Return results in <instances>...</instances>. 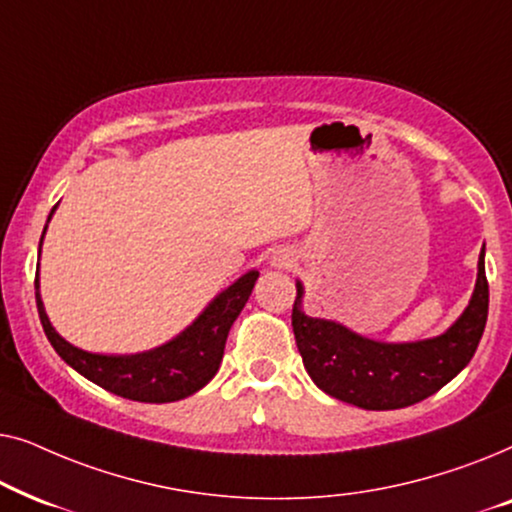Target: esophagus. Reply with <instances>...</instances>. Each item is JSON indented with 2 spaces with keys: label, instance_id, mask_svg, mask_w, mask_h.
<instances>
[{
  "label": "esophagus",
  "instance_id": "obj_1",
  "mask_svg": "<svg viewBox=\"0 0 512 512\" xmlns=\"http://www.w3.org/2000/svg\"><path fill=\"white\" fill-rule=\"evenodd\" d=\"M293 263H296V254H293L291 247L272 249V254H270V265H272V268L286 270V268H293Z\"/></svg>",
  "mask_w": 512,
  "mask_h": 512
}]
</instances>
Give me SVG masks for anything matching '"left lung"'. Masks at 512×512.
<instances>
[{"label": "left lung", "instance_id": "obj_1", "mask_svg": "<svg viewBox=\"0 0 512 512\" xmlns=\"http://www.w3.org/2000/svg\"><path fill=\"white\" fill-rule=\"evenodd\" d=\"M296 289L291 326L307 375L328 396L363 410L408 408L436 394L468 366L487 324L485 247L466 310L447 331L426 340L382 342L340 321L310 317L303 310L305 286L300 279Z\"/></svg>", "mask_w": 512, "mask_h": 512}]
</instances>
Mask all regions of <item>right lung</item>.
I'll return each instance as SVG.
<instances>
[{
  "mask_svg": "<svg viewBox=\"0 0 512 512\" xmlns=\"http://www.w3.org/2000/svg\"><path fill=\"white\" fill-rule=\"evenodd\" d=\"M55 209L58 205L51 209L48 221L53 219ZM48 221L39 240V256ZM256 279L258 270L244 272L240 279L216 293L205 310L193 319V324H188L179 335L137 354H97L74 347L55 331L48 319L39 291V272L34 279V293H37V310L46 338L67 366H72L76 373L97 387L130 398V401L172 403L200 391L216 375L230 326L240 317L242 307L247 305Z\"/></svg>",
  "mask_w": 512,
  "mask_h": 512,
  "instance_id": "add662e5",
  "label": "right lung"
}]
</instances>
